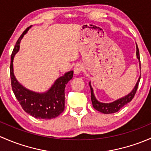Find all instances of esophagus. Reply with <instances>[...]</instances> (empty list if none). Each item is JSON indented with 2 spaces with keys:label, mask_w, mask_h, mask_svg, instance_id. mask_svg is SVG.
<instances>
[{
  "label": "esophagus",
  "mask_w": 151,
  "mask_h": 151,
  "mask_svg": "<svg viewBox=\"0 0 151 151\" xmlns=\"http://www.w3.org/2000/svg\"><path fill=\"white\" fill-rule=\"evenodd\" d=\"M73 70H74V73H75L76 75H78V74H80L81 72L83 70V66L80 64L76 65V66L74 67Z\"/></svg>",
  "instance_id": "obj_1"
}]
</instances>
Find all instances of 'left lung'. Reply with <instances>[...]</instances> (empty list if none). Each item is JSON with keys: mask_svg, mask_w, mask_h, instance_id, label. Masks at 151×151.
<instances>
[{"mask_svg": "<svg viewBox=\"0 0 151 151\" xmlns=\"http://www.w3.org/2000/svg\"><path fill=\"white\" fill-rule=\"evenodd\" d=\"M136 56L137 60H139V68H140V59H139V49L137 47V45L136 43ZM139 81H140V76L138 78L136 84H135L134 87L132 91H130V93H129L128 94H127L124 97H122V98H119L116 100L113 101L112 102H109V103H105V102H101L99 100H97L96 98L95 95H94V90H93L92 86L91 85V82H89V86L90 89H91V102H92V105L94 107V109H96L98 111L101 112L102 113H105V114H110V113H114L116 112L119 111L121 108H122L125 105H127V103H129V102H131L132 99L134 97V94L136 93L137 90L138 85H139Z\"/></svg>", "mask_w": 151, "mask_h": 151, "instance_id": "left-lung-1", "label": "left lung"}]
</instances>
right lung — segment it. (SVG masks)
Wrapping results in <instances>:
<instances>
[{
  "mask_svg": "<svg viewBox=\"0 0 151 151\" xmlns=\"http://www.w3.org/2000/svg\"><path fill=\"white\" fill-rule=\"evenodd\" d=\"M27 27L19 38L11 57L10 76L12 90L15 97L27 113L35 119H52L61 114L65 109V88L72 79L73 71L65 73L58 78L49 90L43 93L35 92L23 86L17 80L14 73L13 61L15 54L19 50L21 40L30 28Z\"/></svg>",
  "mask_w": 151,
  "mask_h": 151,
  "instance_id": "right-lung-1",
  "label": "right lung"
}]
</instances>
